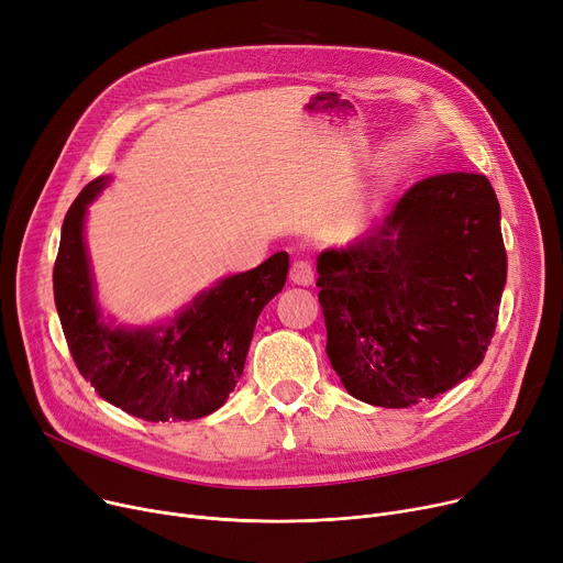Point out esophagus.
<instances>
[{"mask_svg":"<svg viewBox=\"0 0 563 563\" xmlns=\"http://www.w3.org/2000/svg\"><path fill=\"white\" fill-rule=\"evenodd\" d=\"M289 280L294 283V285H312V280H314V269H312V264L308 262V260H297L291 264V269H289Z\"/></svg>","mask_w":563,"mask_h":563,"instance_id":"esophagus-1","label":"esophagus"}]
</instances>
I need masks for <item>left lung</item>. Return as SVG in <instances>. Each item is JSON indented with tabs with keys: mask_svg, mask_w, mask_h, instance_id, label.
Masks as SVG:
<instances>
[{
	"mask_svg": "<svg viewBox=\"0 0 563 563\" xmlns=\"http://www.w3.org/2000/svg\"><path fill=\"white\" fill-rule=\"evenodd\" d=\"M327 353L351 397L433 399L475 372L493 340L507 251L486 175L412 185L361 240L317 257Z\"/></svg>",
	"mask_w": 563,
	"mask_h": 563,
	"instance_id": "8db88e82",
	"label": "left lung"
}]
</instances>
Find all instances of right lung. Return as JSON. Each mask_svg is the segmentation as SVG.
Segmentation results:
<instances>
[{
	"label": "right lung",
	"instance_id": "1",
	"mask_svg": "<svg viewBox=\"0 0 563 563\" xmlns=\"http://www.w3.org/2000/svg\"><path fill=\"white\" fill-rule=\"evenodd\" d=\"M109 185L96 177L70 205L54 262V303L79 374L96 393L147 422H189L221 408L246 363L255 321L283 289L285 251L221 278L170 321L145 329L104 319L84 242L88 205Z\"/></svg>",
	"mask_w": 563,
	"mask_h": 563
}]
</instances>
